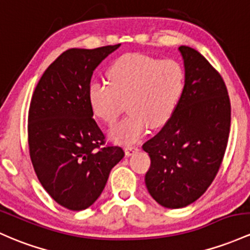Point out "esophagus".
I'll return each mask as SVG.
<instances>
[{
    "label": "esophagus",
    "mask_w": 250,
    "mask_h": 250,
    "mask_svg": "<svg viewBox=\"0 0 250 250\" xmlns=\"http://www.w3.org/2000/svg\"><path fill=\"white\" fill-rule=\"evenodd\" d=\"M125 155H133L134 153H136L139 150V148L138 147H135V146H125Z\"/></svg>",
    "instance_id": "esophagus-1"
}]
</instances>
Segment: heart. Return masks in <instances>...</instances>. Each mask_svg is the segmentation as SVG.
Here are the masks:
<instances>
[{"label": "heart", "instance_id": "obj_1", "mask_svg": "<svg viewBox=\"0 0 250 250\" xmlns=\"http://www.w3.org/2000/svg\"><path fill=\"white\" fill-rule=\"evenodd\" d=\"M185 89V70L173 59L142 53L121 56L108 70V83L94 82L87 98L92 111L106 125H114L125 103L129 115L112 127L115 141L131 144L146 134L149 125L161 128L171 120Z\"/></svg>", "mask_w": 250, "mask_h": 250}]
</instances>
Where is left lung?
<instances>
[{
  "label": "left lung",
  "mask_w": 250,
  "mask_h": 250,
  "mask_svg": "<svg viewBox=\"0 0 250 250\" xmlns=\"http://www.w3.org/2000/svg\"><path fill=\"white\" fill-rule=\"evenodd\" d=\"M185 89L171 120L145 142L150 156L147 190L163 207L179 209L213 182L226 153L231 105L223 78L196 49L180 46Z\"/></svg>",
  "instance_id": "8db88e82"
}]
</instances>
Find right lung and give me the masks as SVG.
<instances>
[{
    "instance_id": "right-lung-1",
    "label": "right lung",
    "mask_w": 250,
    "mask_h": 250,
    "mask_svg": "<svg viewBox=\"0 0 250 250\" xmlns=\"http://www.w3.org/2000/svg\"><path fill=\"white\" fill-rule=\"evenodd\" d=\"M120 47L70 48L43 72L28 110L29 155L38 179L59 205L89 208L125 152L105 144L87 91L94 70Z\"/></svg>"
}]
</instances>
